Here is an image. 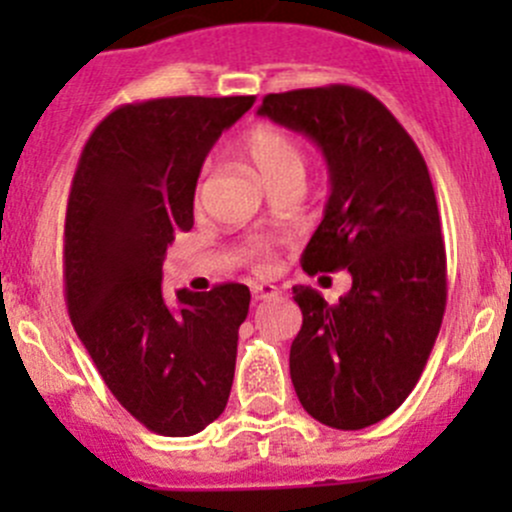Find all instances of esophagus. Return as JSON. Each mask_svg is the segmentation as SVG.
<instances>
[{"label":"esophagus","instance_id":"1","mask_svg":"<svg viewBox=\"0 0 512 512\" xmlns=\"http://www.w3.org/2000/svg\"><path fill=\"white\" fill-rule=\"evenodd\" d=\"M277 294H280V289H277L275 285H252V299H255V302H260V299H272V297H277Z\"/></svg>","mask_w":512,"mask_h":512}]
</instances>
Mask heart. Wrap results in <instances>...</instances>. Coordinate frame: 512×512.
Instances as JSON below:
<instances>
[{
	"instance_id": "1",
	"label": "heart",
	"mask_w": 512,
	"mask_h": 512,
	"mask_svg": "<svg viewBox=\"0 0 512 512\" xmlns=\"http://www.w3.org/2000/svg\"><path fill=\"white\" fill-rule=\"evenodd\" d=\"M242 151L267 188L285 175H302L304 170L302 148L282 128L270 126V123L252 128L242 141ZM247 255L255 262L257 270H270V247L265 242H255Z\"/></svg>"
}]
</instances>
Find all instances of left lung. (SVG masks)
Wrapping results in <instances>:
<instances>
[{"mask_svg":"<svg viewBox=\"0 0 512 512\" xmlns=\"http://www.w3.org/2000/svg\"><path fill=\"white\" fill-rule=\"evenodd\" d=\"M260 116L304 133L327 160L324 218L302 270H347L329 304L292 287L302 329L289 349L299 404L342 431L379 423L414 391L446 312V247L426 160L394 113L354 86L267 94Z\"/></svg>","mask_w":512,"mask_h":512,"instance_id":"1","label":"left lung"}]
</instances>
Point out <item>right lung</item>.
<instances>
[{
    "mask_svg": "<svg viewBox=\"0 0 512 512\" xmlns=\"http://www.w3.org/2000/svg\"><path fill=\"white\" fill-rule=\"evenodd\" d=\"M255 96H173L108 113L81 151L64 225L71 324L118 404L160 436L225 411L250 289L163 294L165 250L193 227L200 168Z\"/></svg>",
    "mask_w": 512,
    "mask_h": 512,
    "instance_id": "obj_1",
    "label": "right lung"
}]
</instances>
